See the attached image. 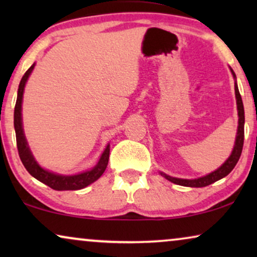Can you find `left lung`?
Wrapping results in <instances>:
<instances>
[{
    "label": "left lung",
    "instance_id": "obj_1",
    "mask_svg": "<svg viewBox=\"0 0 257 257\" xmlns=\"http://www.w3.org/2000/svg\"><path fill=\"white\" fill-rule=\"evenodd\" d=\"M230 69L231 75H233L235 79V97H236V105H237V115H238V125H237V132H236V138H235L234 147L233 151H231L230 156L228 157V159L224 161V163L221 165V166L217 168V170L213 171L212 173H208L203 177L196 178V179H180V178H174L171 177V175H167L163 173V172H159V173L163 175L165 179H167L168 181L173 182V184L180 185V186H186V187H206L213 182H215L220 179H222L230 173L235 167V165L237 164L238 159H240L242 147H243V140H244V108H243V103H242L241 94L238 92V87L236 83V76H235V72L233 69Z\"/></svg>",
    "mask_w": 257,
    "mask_h": 257
}]
</instances>
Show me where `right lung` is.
Here are the masks:
<instances>
[{"label":"right lung","mask_w":257,"mask_h":257,"mask_svg":"<svg viewBox=\"0 0 257 257\" xmlns=\"http://www.w3.org/2000/svg\"><path fill=\"white\" fill-rule=\"evenodd\" d=\"M35 68V63L27 70L24 76L21 79L19 91H17V99L15 105V111H14V127H15L16 133V143L19 154L26 170L33 175L35 179L38 181L43 182L44 185L55 189V191H77V189H82L86 186H89L98 180L106 170L108 163V156H110V144H107L105 147L104 152L98 160V163L89 171L80 172L78 174L73 175H63L54 172L45 170L37 163L35 159L33 152L28 145L26 135L23 131V122H22V103H23V93L24 87L29 79V76L33 72Z\"/></svg>","instance_id":"right-lung-1"}]
</instances>
